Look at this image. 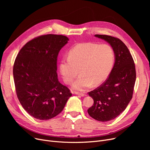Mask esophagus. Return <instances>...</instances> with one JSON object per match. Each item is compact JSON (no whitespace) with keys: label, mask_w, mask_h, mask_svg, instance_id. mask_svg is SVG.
Instances as JSON below:
<instances>
[{"label":"esophagus","mask_w":150,"mask_h":150,"mask_svg":"<svg viewBox=\"0 0 150 150\" xmlns=\"http://www.w3.org/2000/svg\"><path fill=\"white\" fill-rule=\"evenodd\" d=\"M75 93L76 94V95H77V96H81V97H84V96H85L84 93H80V92H75Z\"/></svg>","instance_id":"34e87169"}]
</instances>
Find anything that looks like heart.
<instances>
[{"instance_id": "obj_1", "label": "heart", "mask_w": 150, "mask_h": 150, "mask_svg": "<svg viewBox=\"0 0 150 150\" xmlns=\"http://www.w3.org/2000/svg\"><path fill=\"white\" fill-rule=\"evenodd\" d=\"M114 51L107 44L92 42L78 44L62 57L59 69L63 80L71 84L78 74L80 75L72 84L74 90L84 91L92 85L103 83L111 73L114 62Z\"/></svg>"}]
</instances>
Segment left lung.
Masks as SVG:
<instances>
[{
  "label": "left lung",
  "instance_id": "left-lung-1",
  "mask_svg": "<svg viewBox=\"0 0 150 150\" xmlns=\"http://www.w3.org/2000/svg\"><path fill=\"white\" fill-rule=\"evenodd\" d=\"M95 36L109 43L115 54L114 67L108 79L89 92L93 105L88 109V114L96 120L105 122L114 119L127 107L132 97L136 73L131 54L120 39L108 35Z\"/></svg>",
  "mask_w": 150,
  "mask_h": 150
}]
</instances>
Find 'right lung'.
Masks as SVG:
<instances>
[{
    "mask_svg": "<svg viewBox=\"0 0 150 150\" xmlns=\"http://www.w3.org/2000/svg\"><path fill=\"white\" fill-rule=\"evenodd\" d=\"M69 41L63 35H46L28 42L13 66L16 91L22 107L34 118L47 120L58 115L72 96L58 79L57 57Z\"/></svg>",
    "mask_w": 150,
    "mask_h": 150,
    "instance_id": "right-lung-1",
    "label": "right lung"
}]
</instances>
